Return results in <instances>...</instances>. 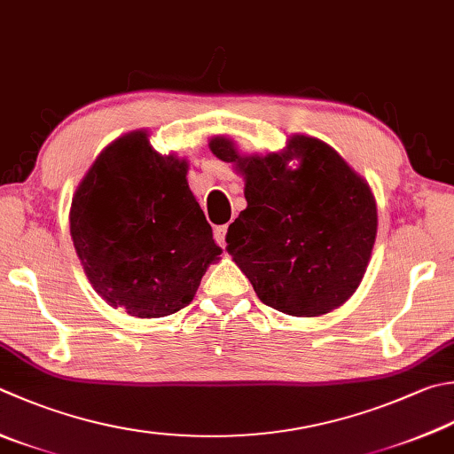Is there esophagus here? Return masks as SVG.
I'll use <instances>...</instances> for the list:
<instances>
[{
  "label": "esophagus",
  "instance_id": "obj_1",
  "mask_svg": "<svg viewBox=\"0 0 454 454\" xmlns=\"http://www.w3.org/2000/svg\"><path fill=\"white\" fill-rule=\"evenodd\" d=\"M213 235H215V241H217L221 247H225V245H227V243H225L227 225H219V227H215V231H213Z\"/></svg>",
  "mask_w": 454,
  "mask_h": 454
}]
</instances>
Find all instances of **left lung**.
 Wrapping results in <instances>:
<instances>
[{
  "label": "left lung",
  "mask_w": 454,
  "mask_h": 454,
  "mask_svg": "<svg viewBox=\"0 0 454 454\" xmlns=\"http://www.w3.org/2000/svg\"><path fill=\"white\" fill-rule=\"evenodd\" d=\"M211 152L245 176L247 209L227 231V251L262 304L320 316L344 304L365 275L378 235L370 185L336 150L293 136L285 153L243 158L227 138ZM293 155L301 166L286 164Z\"/></svg>",
  "instance_id": "8db88e82"
}]
</instances>
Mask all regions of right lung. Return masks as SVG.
<instances>
[{
	"label": "right lung",
	"mask_w": 454,
	"mask_h": 454,
	"mask_svg": "<svg viewBox=\"0 0 454 454\" xmlns=\"http://www.w3.org/2000/svg\"><path fill=\"white\" fill-rule=\"evenodd\" d=\"M185 174V161L160 156L146 132H132L100 153L73 198L82 269L110 306L130 316L182 310L221 254Z\"/></svg>",
	"instance_id": "add662e5"
}]
</instances>
